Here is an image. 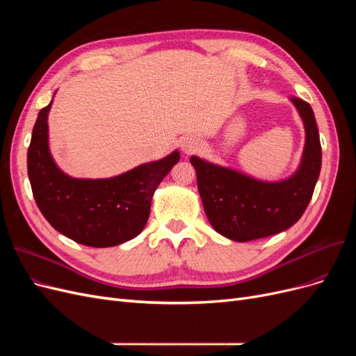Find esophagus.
Returning a JSON list of instances; mask_svg holds the SVG:
<instances>
[{
    "label": "esophagus",
    "mask_w": 356,
    "mask_h": 356,
    "mask_svg": "<svg viewBox=\"0 0 356 356\" xmlns=\"http://www.w3.org/2000/svg\"><path fill=\"white\" fill-rule=\"evenodd\" d=\"M199 148H200V143H199L197 138L190 136V138H184V139H182V143H181L182 153L191 154V153H195L196 149H199Z\"/></svg>",
    "instance_id": "obj_1"
}]
</instances>
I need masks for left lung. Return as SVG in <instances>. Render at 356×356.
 I'll use <instances>...</instances> for the list:
<instances>
[{
	"label": "left lung",
	"instance_id": "8db88e82",
	"mask_svg": "<svg viewBox=\"0 0 356 356\" xmlns=\"http://www.w3.org/2000/svg\"><path fill=\"white\" fill-rule=\"evenodd\" d=\"M305 126V148L293 175L281 181H261L241 170L211 163L197 156V188L204 213L213 230L234 242L277 234L294 225L314 195L321 172L322 149L312 106L291 99Z\"/></svg>",
	"mask_w": 356,
	"mask_h": 356
}]
</instances>
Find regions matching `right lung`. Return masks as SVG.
Wrapping results in <instances>:
<instances>
[{
    "label": "right lung",
    "instance_id": "obj_1",
    "mask_svg": "<svg viewBox=\"0 0 356 356\" xmlns=\"http://www.w3.org/2000/svg\"><path fill=\"white\" fill-rule=\"evenodd\" d=\"M51 102L38 113L28 148V177L41 213L53 229L86 246L108 248L136 238L148 221L154 191L179 161V152L111 178L70 177L50 153Z\"/></svg>",
    "mask_w": 356,
    "mask_h": 356
}]
</instances>
